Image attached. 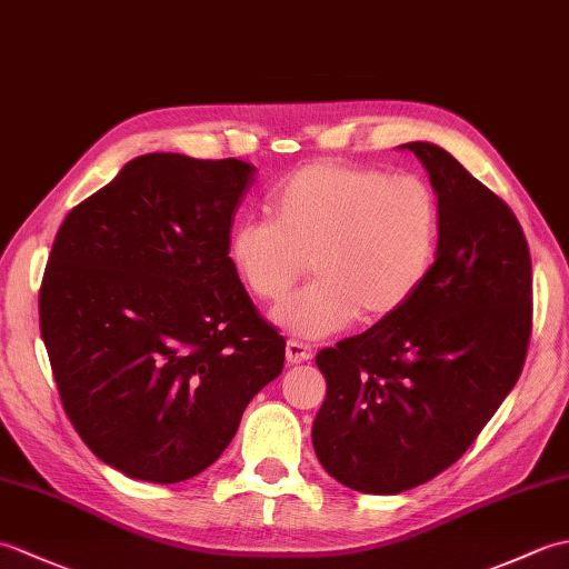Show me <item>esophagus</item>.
Segmentation results:
<instances>
[{"instance_id":"esophagus-1","label":"esophagus","mask_w":569,"mask_h":569,"mask_svg":"<svg viewBox=\"0 0 569 569\" xmlns=\"http://www.w3.org/2000/svg\"><path fill=\"white\" fill-rule=\"evenodd\" d=\"M312 359V347L310 345H303V342H296L291 340L286 345V361L288 365H303V361H310Z\"/></svg>"}]
</instances>
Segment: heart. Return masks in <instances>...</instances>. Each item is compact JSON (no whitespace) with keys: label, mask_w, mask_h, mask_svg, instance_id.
I'll list each match as a JSON object with an SVG mask.
<instances>
[{"label":"heart","mask_w":569,"mask_h":569,"mask_svg":"<svg viewBox=\"0 0 569 569\" xmlns=\"http://www.w3.org/2000/svg\"><path fill=\"white\" fill-rule=\"evenodd\" d=\"M271 217L229 229L227 253L241 286L263 303L281 300L273 325L298 340H322L357 316H396L420 291L440 241V202L420 176L320 161L298 168L269 196Z\"/></svg>","instance_id":"obj_1"}]
</instances>
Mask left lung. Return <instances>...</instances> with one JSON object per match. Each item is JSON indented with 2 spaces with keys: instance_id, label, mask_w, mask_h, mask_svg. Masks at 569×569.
<instances>
[{
  "instance_id": "1",
  "label": "left lung",
  "mask_w": 569,
  "mask_h": 569,
  "mask_svg": "<svg viewBox=\"0 0 569 569\" xmlns=\"http://www.w3.org/2000/svg\"><path fill=\"white\" fill-rule=\"evenodd\" d=\"M418 156L440 202L435 263L408 306L322 349L328 396L312 422L320 465L340 485L391 497L467 452L521 377L530 251L509 204L430 141Z\"/></svg>"
}]
</instances>
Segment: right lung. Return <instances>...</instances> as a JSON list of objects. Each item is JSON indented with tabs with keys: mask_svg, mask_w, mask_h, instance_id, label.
Returning <instances> with one entry per match:
<instances>
[{
	"mask_svg": "<svg viewBox=\"0 0 569 569\" xmlns=\"http://www.w3.org/2000/svg\"><path fill=\"white\" fill-rule=\"evenodd\" d=\"M253 173L143 153L58 229L39 296L53 379L82 442L131 479L200 475L283 371L227 253Z\"/></svg>",
	"mask_w": 569,
	"mask_h": 569,
	"instance_id": "right-lung-1",
	"label": "right lung"
}]
</instances>
